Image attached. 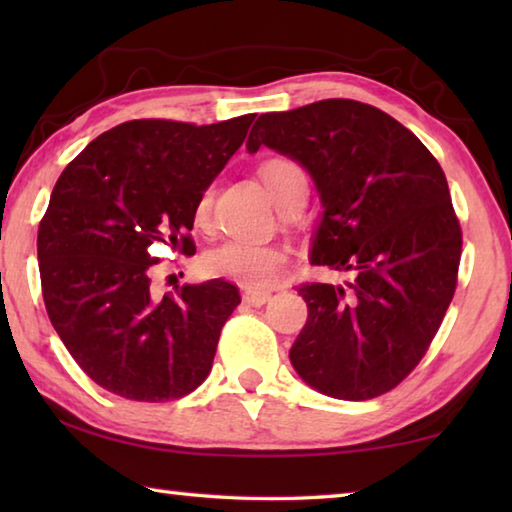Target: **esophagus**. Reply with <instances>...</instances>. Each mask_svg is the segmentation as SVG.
<instances>
[{
    "instance_id": "obj_1",
    "label": "esophagus",
    "mask_w": 512,
    "mask_h": 512,
    "mask_svg": "<svg viewBox=\"0 0 512 512\" xmlns=\"http://www.w3.org/2000/svg\"><path fill=\"white\" fill-rule=\"evenodd\" d=\"M268 300H271V291H266V289H246L244 291V302H248V305H253V307H262Z\"/></svg>"
}]
</instances>
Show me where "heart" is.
<instances>
[{
    "label": "heart",
    "instance_id": "b5f03b06",
    "mask_svg": "<svg viewBox=\"0 0 512 512\" xmlns=\"http://www.w3.org/2000/svg\"><path fill=\"white\" fill-rule=\"evenodd\" d=\"M262 180L268 189V194L280 207V203L291 194V189L302 183L305 173L293 160L287 158H273L262 164ZM212 201L214 189L205 187L196 198L194 205V219L198 225L210 223L212 214ZM287 262V253L284 248L275 244H255V241L246 239H225L223 244L214 246L205 257V264L210 273L216 277H225L241 284V287L262 289L268 287L275 280V275Z\"/></svg>",
    "mask_w": 512,
    "mask_h": 512
}]
</instances>
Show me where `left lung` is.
<instances>
[{"instance_id":"obj_1","label":"left lung","mask_w":512,"mask_h":512,"mask_svg":"<svg viewBox=\"0 0 512 512\" xmlns=\"http://www.w3.org/2000/svg\"><path fill=\"white\" fill-rule=\"evenodd\" d=\"M296 160L323 205L309 262L354 271L302 284L309 316L289 359L334 400H372L418 366L454 298L461 225L438 160L368 103L325 99L259 115L248 153Z\"/></svg>"}]
</instances>
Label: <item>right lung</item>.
Segmentation results:
<instances>
[{"label": "right lung", "mask_w": 512, "mask_h": 512, "mask_svg": "<svg viewBox=\"0 0 512 512\" xmlns=\"http://www.w3.org/2000/svg\"><path fill=\"white\" fill-rule=\"evenodd\" d=\"M255 115L210 126L135 119L90 142L60 173L38 230L51 325L94 384L135 402L192 393L210 375L235 284L151 287L153 244L194 250L198 194L246 140Z\"/></svg>", "instance_id": "add662e5"}]
</instances>
